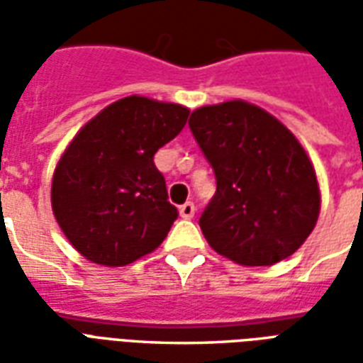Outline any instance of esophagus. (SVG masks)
<instances>
[{"label":"esophagus","instance_id":"34e87169","mask_svg":"<svg viewBox=\"0 0 363 363\" xmlns=\"http://www.w3.org/2000/svg\"><path fill=\"white\" fill-rule=\"evenodd\" d=\"M179 212H181V218H184V220H190V218H194L196 206L192 204V202H186V204H182L181 208H179Z\"/></svg>","mask_w":363,"mask_h":363}]
</instances>
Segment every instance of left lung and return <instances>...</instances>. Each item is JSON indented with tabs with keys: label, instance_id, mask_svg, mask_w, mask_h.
Returning <instances> with one entry per match:
<instances>
[{
	"label": "left lung",
	"instance_id": "obj_1",
	"mask_svg": "<svg viewBox=\"0 0 363 363\" xmlns=\"http://www.w3.org/2000/svg\"><path fill=\"white\" fill-rule=\"evenodd\" d=\"M189 126L216 174V194L198 221L210 247L243 267L294 255L320 208L315 169L296 135L245 101L202 106Z\"/></svg>",
	"mask_w": 363,
	"mask_h": 363
}]
</instances>
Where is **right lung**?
Returning a JSON list of instances; mask_svg holds the SVG:
<instances>
[{
    "label": "right lung",
    "mask_w": 363,
    "mask_h": 363,
    "mask_svg": "<svg viewBox=\"0 0 363 363\" xmlns=\"http://www.w3.org/2000/svg\"><path fill=\"white\" fill-rule=\"evenodd\" d=\"M189 114L181 104L126 96L67 145L52 179V210L85 259L124 267L163 243L179 212L153 155L181 134Z\"/></svg>",
    "instance_id": "1"
}]
</instances>
